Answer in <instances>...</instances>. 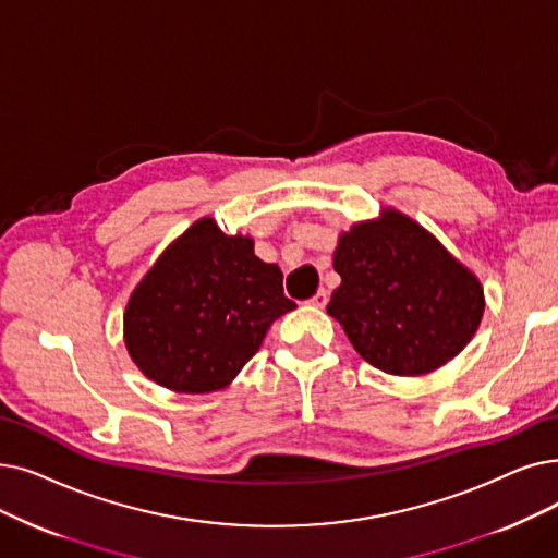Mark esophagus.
Segmentation results:
<instances>
[{"mask_svg": "<svg viewBox=\"0 0 558 558\" xmlns=\"http://www.w3.org/2000/svg\"><path fill=\"white\" fill-rule=\"evenodd\" d=\"M326 303H328V292H326V289H319V292L310 299V305L319 307V310L326 307Z\"/></svg>", "mask_w": 558, "mask_h": 558, "instance_id": "34e87169", "label": "esophagus"}]
</instances>
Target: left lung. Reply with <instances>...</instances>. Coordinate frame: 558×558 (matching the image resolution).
Segmentation results:
<instances>
[{
  "instance_id": "obj_1",
  "label": "left lung",
  "mask_w": 558,
  "mask_h": 558,
  "mask_svg": "<svg viewBox=\"0 0 558 558\" xmlns=\"http://www.w3.org/2000/svg\"><path fill=\"white\" fill-rule=\"evenodd\" d=\"M332 266L342 282L326 312L362 360L392 376L447 365L470 344L486 310L481 280L395 207L339 234Z\"/></svg>"
}]
</instances>
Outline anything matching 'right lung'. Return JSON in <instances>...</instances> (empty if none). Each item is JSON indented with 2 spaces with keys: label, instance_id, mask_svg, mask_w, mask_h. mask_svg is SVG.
<instances>
[{
  "label": "right lung",
  "instance_id": "right-lung-1",
  "mask_svg": "<svg viewBox=\"0 0 558 558\" xmlns=\"http://www.w3.org/2000/svg\"><path fill=\"white\" fill-rule=\"evenodd\" d=\"M294 307L280 266L255 255L253 236L226 234L205 216L134 287L123 337L145 378L180 395H207L228 387L271 324Z\"/></svg>",
  "mask_w": 558,
  "mask_h": 558
}]
</instances>
